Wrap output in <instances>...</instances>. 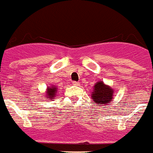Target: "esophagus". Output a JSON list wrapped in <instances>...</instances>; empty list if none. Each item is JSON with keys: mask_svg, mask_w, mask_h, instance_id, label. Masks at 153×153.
Returning a JSON list of instances; mask_svg holds the SVG:
<instances>
[{"mask_svg": "<svg viewBox=\"0 0 153 153\" xmlns=\"http://www.w3.org/2000/svg\"><path fill=\"white\" fill-rule=\"evenodd\" d=\"M72 85H80V83H79V82H72Z\"/></svg>", "mask_w": 153, "mask_h": 153, "instance_id": "obj_1", "label": "esophagus"}]
</instances>
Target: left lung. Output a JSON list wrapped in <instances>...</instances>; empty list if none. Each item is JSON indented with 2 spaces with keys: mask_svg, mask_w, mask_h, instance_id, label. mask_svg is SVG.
<instances>
[{
  "mask_svg": "<svg viewBox=\"0 0 153 153\" xmlns=\"http://www.w3.org/2000/svg\"><path fill=\"white\" fill-rule=\"evenodd\" d=\"M113 88L108 85H105L102 81L97 82L93 86L91 92V99L96 105H109L113 101L114 93Z\"/></svg>",
  "mask_w": 153,
  "mask_h": 153,
  "instance_id": "left-lung-1",
  "label": "left lung"
}]
</instances>
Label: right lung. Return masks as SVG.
I'll return each mask as SVG.
<instances>
[{"label":"right lung","instance_id":"1","mask_svg":"<svg viewBox=\"0 0 153 153\" xmlns=\"http://www.w3.org/2000/svg\"><path fill=\"white\" fill-rule=\"evenodd\" d=\"M57 87L56 85H52L48 86L47 89H46V92H45V99L53 100L57 96Z\"/></svg>","mask_w":153,"mask_h":153}]
</instances>
